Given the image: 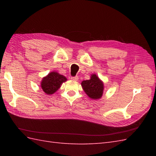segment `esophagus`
I'll return each instance as SVG.
<instances>
[{
  "label": "esophagus",
  "instance_id": "obj_1",
  "mask_svg": "<svg viewBox=\"0 0 156 156\" xmlns=\"http://www.w3.org/2000/svg\"><path fill=\"white\" fill-rule=\"evenodd\" d=\"M71 79L73 81H77L78 80V76H74V77H72Z\"/></svg>",
  "mask_w": 156,
  "mask_h": 156
}]
</instances>
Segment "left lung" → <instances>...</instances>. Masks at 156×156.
Instances as JSON below:
<instances>
[{
  "label": "left lung",
  "mask_w": 156,
  "mask_h": 156,
  "mask_svg": "<svg viewBox=\"0 0 156 156\" xmlns=\"http://www.w3.org/2000/svg\"><path fill=\"white\" fill-rule=\"evenodd\" d=\"M85 93L92 99L102 97L104 90V84L96 74H92L90 80H84L81 83Z\"/></svg>",
  "instance_id": "left-lung-1"
}]
</instances>
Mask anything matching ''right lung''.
<instances>
[{
    "mask_svg": "<svg viewBox=\"0 0 156 156\" xmlns=\"http://www.w3.org/2000/svg\"><path fill=\"white\" fill-rule=\"evenodd\" d=\"M66 80L67 78L65 76L59 74L58 72H51L42 79L41 87L45 93L52 94L55 93L60 88L63 82Z\"/></svg>",
    "mask_w": 156,
    "mask_h": 156,
    "instance_id": "1",
    "label": "right lung"
}]
</instances>
